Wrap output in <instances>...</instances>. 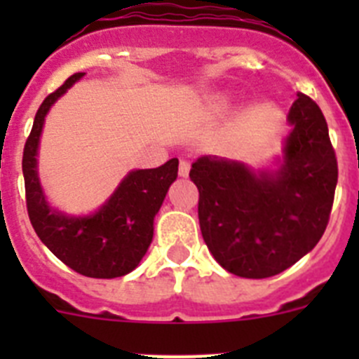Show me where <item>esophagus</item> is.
<instances>
[{
  "label": "esophagus",
  "mask_w": 359,
  "mask_h": 359,
  "mask_svg": "<svg viewBox=\"0 0 359 359\" xmlns=\"http://www.w3.org/2000/svg\"><path fill=\"white\" fill-rule=\"evenodd\" d=\"M189 170H190V163L187 160H182L180 161V169H177V172H180V176H189Z\"/></svg>",
  "instance_id": "1"
}]
</instances>
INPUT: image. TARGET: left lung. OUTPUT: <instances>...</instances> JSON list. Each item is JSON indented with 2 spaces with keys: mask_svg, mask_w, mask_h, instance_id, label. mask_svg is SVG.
Here are the masks:
<instances>
[{
  "mask_svg": "<svg viewBox=\"0 0 359 359\" xmlns=\"http://www.w3.org/2000/svg\"><path fill=\"white\" fill-rule=\"evenodd\" d=\"M277 174L203 156L190 169L201 236L215 261L244 278H268L300 261L327 228L338 161L318 104L298 93Z\"/></svg>",
  "mask_w": 359,
  "mask_h": 359,
  "instance_id": "1",
  "label": "left lung"
}]
</instances>
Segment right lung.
<instances>
[{"label": "right lung", "instance_id": "right-lung-1", "mask_svg": "<svg viewBox=\"0 0 359 359\" xmlns=\"http://www.w3.org/2000/svg\"><path fill=\"white\" fill-rule=\"evenodd\" d=\"M84 73H75L44 98L23 149V176L30 223L50 252L73 271L91 278H115L138 266L152 241V223L177 176V158L158 169L133 170L97 214L66 217L44 201L36 154L50 106Z\"/></svg>", "mask_w": 359, "mask_h": 359}]
</instances>
